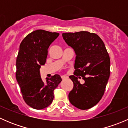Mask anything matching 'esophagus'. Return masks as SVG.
I'll return each mask as SVG.
<instances>
[{
	"label": "esophagus",
	"mask_w": 128,
	"mask_h": 128,
	"mask_svg": "<svg viewBox=\"0 0 128 128\" xmlns=\"http://www.w3.org/2000/svg\"><path fill=\"white\" fill-rule=\"evenodd\" d=\"M61 78H62V79L65 80V79H67V78H68V76H62Z\"/></svg>",
	"instance_id": "esophagus-1"
}]
</instances>
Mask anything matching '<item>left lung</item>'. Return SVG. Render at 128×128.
<instances>
[{
	"instance_id": "obj_1",
	"label": "left lung",
	"mask_w": 128,
	"mask_h": 128,
	"mask_svg": "<svg viewBox=\"0 0 128 128\" xmlns=\"http://www.w3.org/2000/svg\"><path fill=\"white\" fill-rule=\"evenodd\" d=\"M65 42L75 51L74 83L69 94L70 104L80 110L94 106L102 98L110 77V59L104 41L96 34L82 31L62 34ZM85 82L81 84L78 78Z\"/></svg>"
}]
</instances>
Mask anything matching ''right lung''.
<instances>
[{
	"instance_id": "right-lung-1",
	"label": "right lung",
	"mask_w": 128,
	"mask_h": 128,
	"mask_svg": "<svg viewBox=\"0 0 128 128\" xmlns=\"http://www.w3.org/2000/svg\"><path fill=\"white\" fill-rule=\"evenodd\" d=\"M56 32L37 30L28 34L20 43L16 62V78L23 98L28 105L42 110L49 106L54 98V90L62 81L55 74L44 82L40 68L44 65L50 44L58 37Z\"/></svg>"
}]
</instances>
